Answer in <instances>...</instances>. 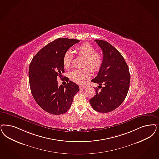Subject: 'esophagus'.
Wrapping results in <instances>:
<instances>
[{
    "instance_id": "34e87169",
    "label": "esophagus",
    "mask_w": 159,
    "mask_h": 159,
    "mask_svg": "<svg viewBox=\"0 0 159 159\" xmlns=\"http://www.w3.org/2000/svg\"><path fill=\"white\" fill-rule=\"evenodd\" d=\"M79 87H80V89H85L86 88V86H84V85H80Z\"/></svg>"
}]
</instances>
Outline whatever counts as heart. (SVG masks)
I'll list each match as a JSON object with an SVG mask.
<instances>
[{
    "label": "heart",
    "instance_id": "heart-1",
    "mask_svg": "<svg viewBox=\"0 0 159 159\" xmlns=\"http://www.w3.org/2000/svg\"><path fill=\"white\" fill-rule=\"evenodd\" d=\"M76 53L84 58L83 66H88L92 71H99L103 64V57L101 54L96 52L95 48L89 43H84L76 47ZM73 55L70 50H67L63 56L64 67L67 69L71 65ZM90 76V70L88 67L83 69H75L69 73L72 81L77 83H82Z\"/></svg>",
    "mask_w": 159,
    "mask_h": 159
}]
</instances>
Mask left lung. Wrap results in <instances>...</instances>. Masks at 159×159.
Returning <instances> with one entry per match:
<instances>
[{"instance_id": "obj_1", "label": "left lung", "mask_w": 159, "mask_h": 159, "mask_svg": "<svg viewBox=\"0 0 159 159\" xmlns=\"http://www.w3.org/2000/svg\"><path fill=\"white\" fill-rule=\"evenodd\" d=\"M103 53V64L98 75L91 81L103 85L102 90L90 99L92 107L100 113H109L120 105L128 93L130 75L120 53L105 40H94Z\"/></svg>"}]
</instances>
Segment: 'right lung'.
<instances>
[{
    "mask_svg": "<svg viewBox=\"0 0 159 159\" xmlns=\"http://www.w3.org/2000/svg\"><path fill=\"white\" fill-rule=\"evenodd\" d=\"M79 42L74 39H57L40 50L30 64L29 79L32 96L39 106L50 114L66 113L79 91V86L73 82L59 86L57 81V77H61L65 72L63 55Z\"/></svg>",
    "mask_w": 159,
    "mask_h": 159,
    "instance_id": "1",
    "label": "right lung"
}]
</instances>
